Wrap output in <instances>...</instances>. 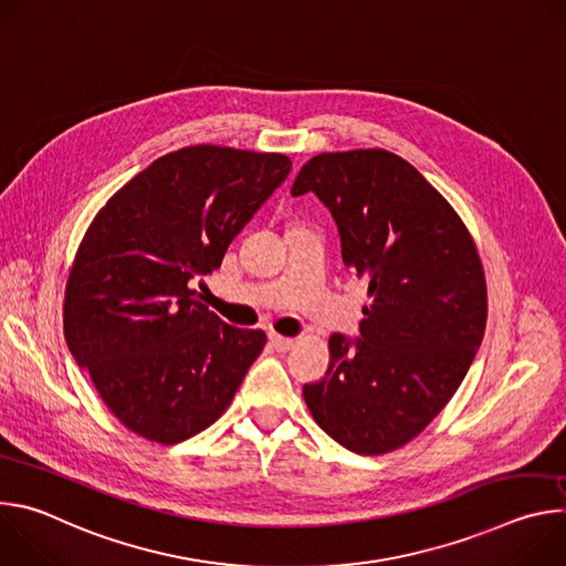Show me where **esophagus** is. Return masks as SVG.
<instances>
[{"label": "esophagus", "instance_id": "obj_1", "mask_svg": "<svg viewBox=\"0 0 566 566\" xmlns=\"http://www.w3.org/2000/svg\"><path fill=\"white\" fill-rule=\"evenodd\" d=\"M271 347L275 352H289L293 347V338H284V336H277V334H271Z\"/></svg>", "mask_w": 566, "mask_h": 566}]
</instances>
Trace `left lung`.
<instances>
[{"mask_svg": "<svg viewBox=\"0 0 566 566\" xmlns=\"http://www.w3.org/2000/svg\"><path fill=\"white\" fill-rule=\"evenodd\" d=\"M338 226L343 262L367 280L360 338H329L325 378L302 394L315 423L356 454L412 441L465 378L486 329V277L454 208L387 149L313 156L291 188Z\"/></svg>", "mask_w": 566, "mask_h": 566, "instance_id": "left-lung-1", "label": "left lung"}]
</instances>
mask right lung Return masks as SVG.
Returning a JSON list of instances; mask_svg holds the SVG:
<instances>
[{
    "mask_svg": "<svg viewBox=\"0 0 566 566\" xmlns=\"http://www.w3.org/2000/svg\"><path fill=\"white\" fill-rule=\"evenodd\" d=\"M291 172L284 154L192 145L156 158L87 228L64 293V338L109 412L154 443L212 426L262 354L195 284Z\"/></svg>",
    "mask_w": 566,
    "mask_h": 566,
    "instance_id": "obj_1",
    "label": "right lung"
}]
</instances>
